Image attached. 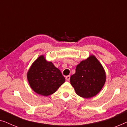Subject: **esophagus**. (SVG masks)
<instances>
[{
	"mask_svg": "<svg viewBox=\"0 0 127 127\" xmlns=\"http://www.w3.org/2000/svg\"><path fill=\"white\" fill-rule=\"evenodd\" d=\"M70 75H67V76H66V77H65V79H66L67 81H70Z\"/></svg>",
	"mask_w": 127,
	"mask_h": 127,
	"instance_id": "esophagus-1",
	"label": "esophagus"
}]
</instances>
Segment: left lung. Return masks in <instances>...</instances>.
<instances>
[{"mask_svg": "<svg viewBox=\"0 0 127 127\" xmlns=\"http://www.w3.org/2000/svg\"><path fill=\"white\" fill-rule=\"evenodd\" d=\"M106 79L103 65L94 55H91L77 65L75 73L70 77V83L77 95L88 99L102 90Z\"/></svg>", "mask_w": 127, "mask_h": 127, "instance_id": "8db88e82", "label": "left lung"}]
</instances>
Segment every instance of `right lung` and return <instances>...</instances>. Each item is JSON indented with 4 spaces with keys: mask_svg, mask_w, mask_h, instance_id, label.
I'll return each instance as SVG.
<instances>
[{
    "mask_svg": "<svg viewBox=\"0 0 127 127\" xmlns=\"http://www.w3.org/2000/svg\"><path fill=\"white\" fill-rule=\"evenodd\" d=\"M27 76L31 89L44 96L54 94L65 81L60 70L47 61L44 55L33 62Z\"/></svg>",
    "mask_w": 127,
    "mask_h": 127,
    "instance_id": "obj_1",
    "label": "right lung"
}]
</instances>
